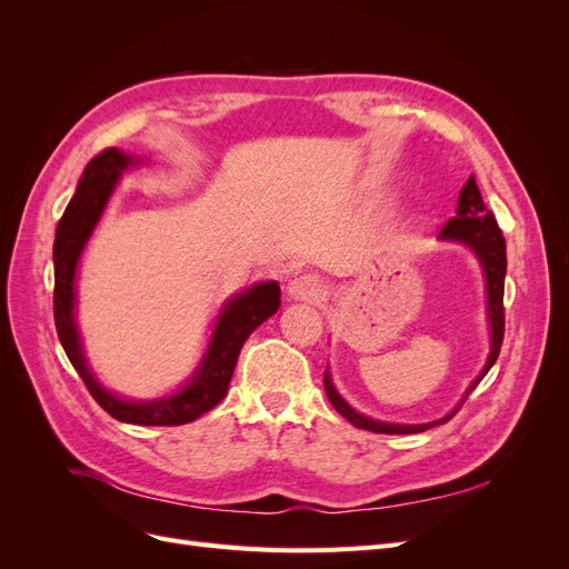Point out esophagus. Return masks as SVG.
Returning a JSON list of instances; mask_svg holds the SVG:
<instances>
[{"label": "esophagus", "instance_id": "1", "mask_svg": "<svg viewBox=\"0 0 569 569\" xmlns=\"http://www.w3.org/2000/svg\"><path fill=\"white\" fill-rule=\"evenodd\" d=\"M289 297L291 299H299V301H320L325 297V284L320 278H316V274L306 272V274H299V278H295L289 282L287 287Z\"/></svg>", "mask_w": 569, "mask_h": 569}]
</instances>
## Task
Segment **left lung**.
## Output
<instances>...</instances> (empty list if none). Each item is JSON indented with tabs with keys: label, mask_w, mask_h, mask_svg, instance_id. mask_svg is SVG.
Here are the masks:
<instances>
[{
	"label": "left lung",
	"mask_w": 569,
	"mask_h": 569,
	"mask_svg": "<svg viewBox=\"0 0 569 569\" xmlns=\"http://www.w3.org/2000/svg\"><path fill=\"white\" fill-rule=\"evenodd\" d=\"M439 239H449V242H460L468 244L477 258L481 268H485V278H487V311H489V325H491V353L487 358L485 370L479 372L477 380L465 391L462 401L456 406V410L451 416H446L441 420L427 422V425H393V422H380V420H370L366 416L356 412L347 401L341 399L337 393V389L332 387L330 375L325 372V391L327 399L337 408L339 416L347 418L353 427L358 429H368V432L375 435H418L425 432L429 427H437L449 422L458 408L465 403V399L472 393V389L485 380V375L491 370V366L496 363L498 353H501V343H503V332H506V311H503V287H506V239L501 228L493 218L491 211H487L485 201H481L479 187L475 182V176H470V180L465 182V187L460 189L458 197V211L456 216L446 222L439 232Z\"/></svg>",
	"instance_id": "8db88e82"
}]
</instances>
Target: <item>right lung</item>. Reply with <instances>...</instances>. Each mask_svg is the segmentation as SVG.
<instances>
[{
    "mask_svg": "<svg viewBox=\"0 0 569 569\" xmlns=\"http://www.w3.org/2000/svg\"><path fill=\"white\" fill-rule=\"evenodd\" d=\"M140 159L128 157L116 147L104 149L84 166L73 199L57 226L54 239V322L61 347L71 366L82 377L92 399L111 418L130 425L147 427H176L192 422L226 399L239 351L258 325L266 322L280 308L278 282H261L249 287L244 295L230 299L218 316L209 349L201 363L178 393L153 401H126L101 387L84 360L80 335L76 327V270L80 253L107 209V201L123 170Z\"/></svg>",
    "mask_w": 569,
    "mask_h": 569,
    "instance_id": "right-lung-1",
    "label": "right lung"
}]
</instances>
